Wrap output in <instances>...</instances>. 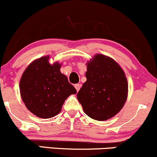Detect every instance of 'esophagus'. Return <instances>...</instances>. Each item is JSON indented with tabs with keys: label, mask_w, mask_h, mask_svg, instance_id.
Instances as JSON below:
<instances>
[{
	"label": "esophagus",
	"mask_w": 157,
	"mask_h": 157,
	"mask_svg": "<svg viewBox=\"0 0 157 157\" xmlns=\"http://www.w3.org/2000/svg\"><path fill=\"white\" fill-rule=\"evenodd\" d=\"M75 88H76L77 91L78 92L79 90H80V84H76V85H75Z\"/></svg>",
	"instance_id": "obj_1"
}]
</instances>
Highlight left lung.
Here are the masks:
<instances>
[{"label":"left lung","mask_w":157,"mask_h":157,"mask_svg":"<svg viewBox=\"0 0 157 157\" xmlns=\"http://www.w3.org/2000/svg\"><path fill=\"white\" fill-rule=\"evenodd\" d=\"M87 80L77 97L85 113L94 120L106 121L124 107L128 97V82L115 60L96 54L87 62Z\"/></svg>","instance_id":"8db88e82"}]
</instances>
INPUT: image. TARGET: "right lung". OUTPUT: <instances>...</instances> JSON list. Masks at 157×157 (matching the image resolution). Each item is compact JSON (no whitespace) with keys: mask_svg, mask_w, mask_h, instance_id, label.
<instances>
[{"mask_svg":"<svg viewBox=\"0 0 157 157\" xmlns=\"http://www.w3.org/2000/svg\"><path fill=\"white\" fill-rule=\"evenodd\" d=\"M50 56L31 62L22 74L20 91L25 107L41 118H50L60 112L64 101L77 90L60 72L61 63H49Z\"/></svg>","mask_w":157,"mask_h":157,"instance_id":"add662e5","label":"right lung"}]
</instances>
